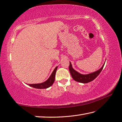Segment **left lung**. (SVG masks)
<instances>
[{"instance_id": "left-lung-1", "label": "left lung", "mask_w": 122, "mask_h": 122, "mask_svg": "<svg viewBox=\"0 0 122 122\" xmlns=\"http://www.w3.org/2000/svg\"><path fill=\"white\" fill-rule=\"evenodd\" d=\"M105 63V62L102 67L99 69H98V70L92 73L83 75V74L80 73L79 72H78V71L75 70V69L73 68L72 64H71V63L70 62V65H69V71H70L71 77H72V78L74 80H75L76 81H77L80 83H86L89 82L90 81H92V80H94L99 75V73H101L102 70V69L104 68Z\"/></svg>"}]
</instances>
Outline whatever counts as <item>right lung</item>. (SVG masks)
<instances>
[{"label": "right lung", "mask_w": 122, "mask_h": 122, "mask_svg": "<svg viewBox=\"0 0 122 122\" xmlns=\"http://www.w3.org/2000/svg\"><path fill=\"white\" fill-rule=\"evenodd\" d=\"M58 68V66H56V68L54 69L53 72L51 73V76L45 81L40 83H35V84H27L30 87L33 88H36V89H46V88L51 87L53 85L55 80V76H56V71Z\"/></svg>", "instance_id": "right-lung-1"}]
</instances>
